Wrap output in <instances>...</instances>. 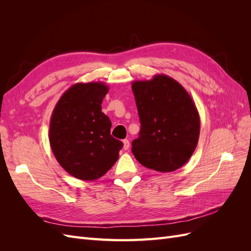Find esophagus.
<instances>
[{"instance_id": "1", "label": "esophagus", "mask_w": 251, "mask_h": 251, "mask_svg": "<svg viewBox=\"0 0 251 251\" xmlns=\"http://www.w3.org/2000/svg\"><path fill=\"white\" fill-rule=\"evenodd\" d=\"M128 148H130V141H128L127 139H125L124 140V149L128 150Z\"/></svg>"}]
</instances>
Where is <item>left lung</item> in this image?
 <instances>
[{
	"label": "left lung",
	"instance_id": "8db88e82",
	"mask_svg": "<svg viewBox=\"0 0 251 251\" xmlns=\"http://www.w3.org/2000/svg\"><path fill=\"white\" fill-rule=\"evenodd\" d=\"M132 90L141 128L132 142V153L150 170L174 172L183 166L196 150L200 117L191 95L164 74L136 80Z\"/></svg>",
	"mask_w": 251,
	"mask_h": 251
}]
</instances>
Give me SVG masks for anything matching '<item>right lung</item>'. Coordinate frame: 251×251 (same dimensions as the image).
<instances>
[{
	"mask_svg": "<svg viewBox=\"0 0 251 251\" xmlns=\"http://www.w3.org/2000/svg\"><path fill=\"white\" fill-rule=\"evenodd\" d=\"M109 87L75 83L59 98L49 128L51 150L60 166L80 180H96L117 161L124 143L110 134L111 120L101 112Z\"/></svg>",
	"mask_w": 251,
	"mask_h": 251,
	"instance_id": "right-lung-1",
	"label": "right lung"
}]
</instances>
